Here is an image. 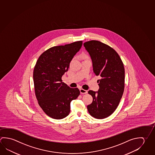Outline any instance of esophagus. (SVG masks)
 Returning <instances> with one entry per match:
<instances>
[{"label": "esophagus", "mask_w": 155, "mask_h": 155, "mask_svg": "<svg viewBox=\"0 0 155 155\" xmlns=\"http://www.w3.org/2000/svg\"><path fill=\"white\" fill-rule=\"evenodd\" d=\"M80 92H81V94H87V91L83 89H80Z\"/></svg>", "instance_id": "obj_1"}]
</instances>
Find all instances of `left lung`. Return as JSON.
Returning <instances> with one entry per match:
<instances>
[{"label": "left lung", "instance_id": "left-lung-1", "mask_svg": "<svg viewBox=\"0 0 155 155\" xmlns=\"http://www.w3.org/2000/svg\"><path fill=\"white\" fill-rule=\"evenodd\" d=\"M84 46L92 60L93 71L100 77L98 91L89 90L91 104L87 106L89 114L96 119L110 116L117 109L125 87V68L122 60L113 48L100 41L91 40Z\"/></svg>", "mask_w": 155, "mask_h": 155}]
</instances>
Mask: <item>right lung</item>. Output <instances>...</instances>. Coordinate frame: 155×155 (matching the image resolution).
<instances>
[{"label":"right lung","instance_id":"1","mask_svg":"<svg viewBox=\"0 0 155 155\" xmlns=\"http://www.w3.org/2000/svg\"><path fill=\"white\" fill-rule=\"evenodd\" d=\"M83 41L53 47L38 58L33 72L36 97L46 114L55 119H61L70 112V103L80 94L79 90L71 88L61 77L68 71L72 58L81 49Z\"/></svg>","mask_w":155,"mask_h":155}]
</instances>
